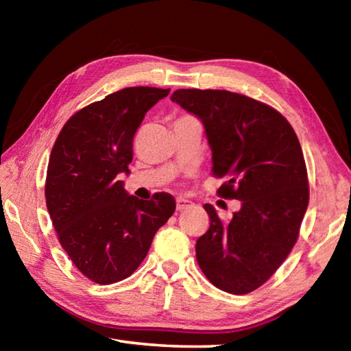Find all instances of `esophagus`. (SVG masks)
<instances>
[{
	"instance_id": "esophagus-1",
	"label": "esophagus",
	"mask_w": 351,
	"mask_h": 351,
	"mask_svg": "<svg viewBox=\"0 0 351 351\" xmlns=\"http://www.w3.org/2000/svg\"><path fill=\"white\" fill-rule=\"evenodd\" d=\"M187 207H192V203H190V201L184 199V198L176 199V209L178 210H184V209H187Z\"/></svg>"
}]
</instances>
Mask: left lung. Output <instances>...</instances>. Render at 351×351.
<instances>
[{"label":"left lung","instance_id":"left-lung-1","mask_svg":"<svg viewBox=\"0 0 351 351\" xmlns=\"http://www.w3.org/2000/svg\"><path fill=\"white\" fill-rule=\"evenodd\" d=\"M171 102L201 119L218 195L239 199L230 221L204 204L210 226L197 260L212 285L247 294L278 269L299 237L310 199L306 165L293 127L272 106L226 90H176Z\"/></svg>","mask_w":351,"mask_h":351}]
</instances>
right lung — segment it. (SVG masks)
<instances>
[{"label":"right lung","mask_w":351,"mask_h":351,"mask_svg":"<svg viewBox=\"0 0 351 351\" xmlns=\"http://www.w3.org/2000/svg\"><path fill=\"white\" fill-rule=\"evenodd\" d=\"M170 90L123 88L68 119L52 147L46 206L62 247L94 283L121 282L138 269L154 234L175 212L170 193L128 195L133 138L145 112Z\"/></svg>","instance_id":"obj_1"}]
</instances>
